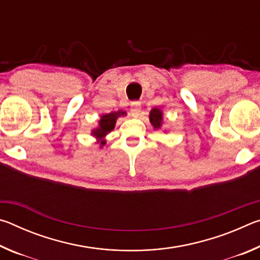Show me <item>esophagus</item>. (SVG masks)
Wrapping results in <instances>:
<instances>
[{"label":"esophagus","mask_w":260,"mask_h":260,"mask_svg":"<svg viewBox=\"0 0 260 260\" xmlns=\"http://www.w3.org/2000/svg\"><path fill=\"white\" fill-rule=\"evenodd\" d=\"M141 110V103L140 102H132L131 103V112L133 117H138Z\"/></svg>","instance_id":"1"}]
</instances>
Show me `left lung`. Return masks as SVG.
Masks as SVG:
<instances>
[{"mask_svg": "<svg viewBox=\"0 0 260 260\" xmlns=\"http://www.w3.org/2000/svg\"><path fill=\"white\" fill-rule=\"evenodd\" d=\"M149 119H150V122H151V125L153 126V128H155V129L160 128L161 124H162V112H161V110L157 109V108H153L150 111V114H149Z\"/></svg>", "mask_w": 260, "mask_h": 260, "instance_id": "left-lung-1", "label": "left lung"}]
</instances>
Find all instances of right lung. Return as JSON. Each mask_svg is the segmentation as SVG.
I'll list each match as a JSON object with an SVG mask.
<instances>
[{
  "instance_id": "add662e5",
  "label": "right lung",
  "mask_w": 260,
  "mask_h": 260,
  "mask_svg": "<svg viewBox=\"0 0 260 260\" xmlns=\"http://www.w3.org/2000/svg\"><path fill=\"white\" fill-rule=\"evenodd\" d=\"M122 116H126V111L110 112L108 114H103V116L101 117V119L99 121V127L91 132V135L98 139L101 147H103L104 144L107 143V141L104 140V138L107 136L108 133H110V132L114 128L118 118Z\"/></svg>"
}]
</instances>
